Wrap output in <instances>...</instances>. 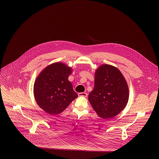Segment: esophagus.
<instances>
[{
	"mask_svg": "<svg viewBox=\"0 0 159 159\" xmlns=\"http://www.w3.org/2000/svg\"><path fill=\"white\" fill-rule=\"evenodd\" d=\"M78 95L79 97H86L88 96V93H85V92H80L78 93Z\"/></svg>",
	"mask_w": 159,
	"mask_h": 159,
	"instance_id": "34e87169",
	"label": "esophagus"
}]
</instances>
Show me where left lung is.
I'll list each match as a JSON object with an SVG mask.
<instances>
[{"instance_id":"8db88e82","label":"left lung","mask_w":159,"mask_h":159,"mask_svg":"<svg viewBox=\"0 0 159 159\" xmlns=\"http://www.w3.org/2000/svg\"><path fill=\"white\" fill-rule=\"evenodd\" d=\"M129 96L128 84L121 71L109 64H102L95 72L94 88L88 100L99 117L111 119L125 108Z\"/></svg>"}]
</instances>
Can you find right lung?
I'll return each instance as SVG.
<instances>
[{
  "mask_svg": "<svg viewBox=\"0 0 159 159\" xmlns=\"http://www.w3.org/2000/svg\"><path fill=\"white\" fill-rule=\"evenodd\" d=\"M72 71L66 64L56 62L38 75L34 83V97L38 106L47 113H61L78 97L68 80Z\"/></svg>",
  "mask_w": 159,
  "mask_h": 159,
  "instance_id": "add662e5",
  "label": "right lung"
}]
</instances>
